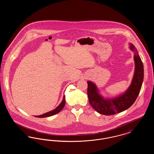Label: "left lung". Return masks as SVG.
I'll list each match as a JSON object with an SVG mask.
<instances>
[{
  "label": "left lung",
  "instance_id": "left-lung-1",
  "mask_svg": "<svg viewBox=\"0 0 154 154\" xmlns=\"http://www.w3.org/2000/svg\"><path fill=\"white\" fill-rule=\"evenodd\" d=\"M130 48L134 52L135 71L131 85L123 95L113 99H104L99 94L95 84L87 81V94L89 103L97 112L101 114L111 116L124 111L132 106L139 94L144 78L143 65L136 47L131 44Z\"/></svg>",
  "mask_w": 154,
  "mask_h": 154
}]
</instances>
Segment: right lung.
Returning a JSON list of instances; mask_svg holds the SVG:
<instances>
[{
  "label": "right lung",
  "mask_w": 154,
  "mask_h": 154,
  "mask_svg": "<svg viewBox=\"0 0 154 154\" xmlns=\"http://www.w3.org/2000/svg\"><path fill=\"white\" fill-rule=\"evenodd\" d=\"M65 102H65V96H64L62 102L55 110H52V111H50V112H48L47 113H45L44 114H42V115H40V116H35V117L38 118L47 117H50V116H54V115H55L56 114H58L64 107L65 104Z\"/></svg>",
  "instance_id": "add662e5"
}]
</instances>
